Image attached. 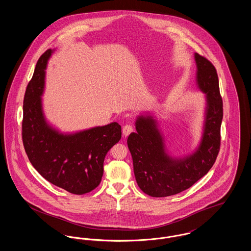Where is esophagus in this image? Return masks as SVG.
I'll return each instance as SVG.
<instances>
[{
  "mask_svg": "<svg viewBox=\"0 0 251 251\" xmlns=\"http://www.w3.org/2000/svg\"><path fill=\"white\" fill-rule=\"evenodd\" d=\"M132 131H133V127L131 126V124H126V125H124L123 128H122V133H123V135H125V136L129 135Z\"/></svg>",
  "mask_w": 251,
  "mask_h": 251,
  "instance_id": "1",
  "label": "esophagus"
}]
</instances>
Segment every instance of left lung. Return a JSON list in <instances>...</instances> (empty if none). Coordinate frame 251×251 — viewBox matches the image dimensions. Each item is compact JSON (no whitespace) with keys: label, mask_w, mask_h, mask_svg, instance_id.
I'll list each match as a JSON object with an SVG mask.
<instances>
[{"label":"left lung","mask_w":251,"mask_h":251,"mask_svg":"<svg viewBox=\"0 0 251 251\" xmlns=\"http://www.w3.org/2000/svg\"><path fill=\"white\" fill-rule=\"evenodd\" d=\"M197 84L206 94L202 138L194 153L181 158L167 154L163 134L151 116H139L136 132L127 144L130 150L136 182L142 191L154 198L173 196L190 188L212 168L220 150V127L223 102L215 66L195 53Z\"/></svg>","instance_id":"left-lung-1"}]
</instances>
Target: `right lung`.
I'll use <instances>...</instances> for the list:
<instances>
[{"instance_id": "obj_1", "label": "right lung", "mask_w": 251, "mask_h": 251, "mask_svg": "<svg viewBox=\"0 0 251 251\" xmlns=\"http://www.w3.org/2000/svg\"><path fill=\"white\" fill-rule=\"evenodd\" d=\"M52 50L37 61L24 100L23 142L29 161L50 183L75 195L94 190L103 174L108 151L121 138L117 122L75 133H62L45 120L41 96Z\"/></svg>"}]
</instances>
